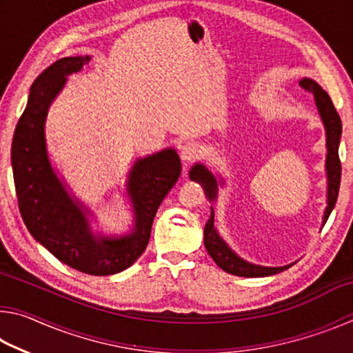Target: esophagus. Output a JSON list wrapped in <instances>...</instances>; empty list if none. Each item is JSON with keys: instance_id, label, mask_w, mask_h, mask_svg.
<instances>
[{"instance_id": "1", "label": "esophagus", "mask_w": 353, "mask_h": 353, "mask_svg": "<svg viewBox=\"0 0 353 353\" xmlns=\"http://www.w3.org/2000/svg\"><path fill=\"white\" fill-rule=\"evenodd\" d=\"M201 155V148L198 143L194 141H187L183 146H181V157L185 162H191V160H196Z\"/></svg>"}]
</instances>
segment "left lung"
I'll use <instances>...</instances> for the list:
<instances>
[{
  "label": "left lung",
  "mask_w": 353,
  "mask_h": 353,
  "mask_svg": "<svg viewBox=\"0 0 353 353\" xmlns=\"http://www.w3.org/2000/svg\"><path fill=\"white\" fill-rule=\"evenodd\" d=\"M299 85L314 97L316 105H318L322 121H324L325 129H327L328 205L324 213V224H325L328 216H330L334 204H336L338 193H339V182H341V160H339L338 146H339V139H341L343 124L336 109H334L330 97H328V93L322 90L318 83L312 79H302L299 82ZM190 179L202 185V188H204L205 196L208 199H214L218 185H216V181H214V177L204 168V166L202 165L193 166V170L190 172ZM213 221H214V214L212 210L210 219H208L205 224L204 243H205L207 252L210 254L214 263H216L223 271L234 274V276H240V277H265V276H272V274L288 270L291 266L288 265L282 268H263V266L250 265V263L241 260L240 256H236L229 248H227V244L221 240L219 235L216 234V230H214Z\"/></svg>",
  "instance_id": "1"
}]
</instances>
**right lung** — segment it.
I'll list each match as a JSON object with an SVG mask.
<instances>
[{"instance_id": "add662e5", "label": "right lung", "mask_w": 353, "mask_h": 353, "mask_svg": "<svg viewBox=\"0 0 353 353\" xmlns=\"http://www.w3.org/2000/svg\"><path fill=\"white\" fill-rule=\"evenodd\" d=\"M88 61L90 57L59 59L37 76L17 123L10 160L19 208L29 234L73 270L110 276L126 270L145 252L155 212L181 176V160L172 149L139 160L129 179L134 232L115 240L92 235L85 214L51 170L43 135L48 105L61 92L65 76L77 73Z\"/></svg>"}]
</instances>
